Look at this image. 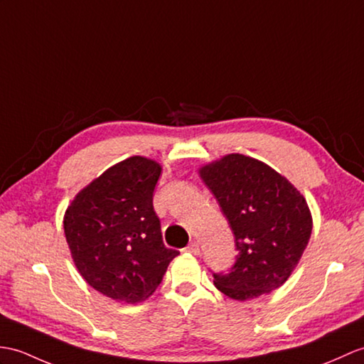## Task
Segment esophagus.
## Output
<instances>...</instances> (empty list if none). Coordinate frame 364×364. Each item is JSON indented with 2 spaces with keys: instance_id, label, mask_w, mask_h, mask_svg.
Instances as JSON below:
<instances>
[{
  "instance_id": "esophagus-1",
  "label": "esophagus",
  "mask_w": 364,
  "mask_h": 364,
  "mask_svg": "<svg viewBox=\"0 0 364 364\" xmlns=\"http://www.w3.org/2000/svg\"><path fill=\"white\" fill-rule=\"evenodd\" d=\"M186 251L191 252V255H193V256H198L200 255V245H198V242L189 243L188 247H186Z\"/></svg>"
}]
</instances>
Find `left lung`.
I'll return each instance as SVG.
<instances>
[{"label": "left lung", "instance_id": "left-lung-1", "mask_svg": "<svg viewBox=\"0 0 364 364\" xmlns=\"http://www.w3.org/2000/svg\"><path fill=\"white\" fill-rule=\"evenodd\" d=\"M235 237L234 265L213 273L235 301L255 299L281 287L306 250L311 215L301 193L272 167L232 154L200 168Z\"/></svg>", "mask_w": 364, "mask_h": 364}]
</instances>
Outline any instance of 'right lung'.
<instances>
[{"instance_id":"add662e5","label":"right lung","mask_w":364,"mask_h":364,"mask_svg":"<svg viewBox=\"0 0 364 364\" xmlns=\"http://www.w3.org/2000/svg\"><path fill=\"white\" fill-rule=\"evenodd\" d=\"M161 166L132 156L90 183L66 209L68 247L82 277L105 296L136 304L156 290L180 251L166 248L154 192Z\"/></svg>"}]
</instances>
